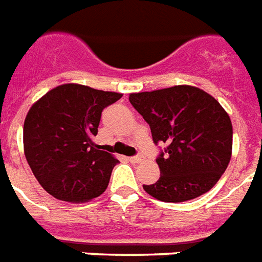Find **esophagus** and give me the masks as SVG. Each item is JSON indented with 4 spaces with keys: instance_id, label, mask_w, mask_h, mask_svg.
I'll use <instances>...</instances> for the list:
<instances>
[{
    "instance_id": "obj_1",
    "label": "esophagus",
    "mask_w": 262,
    "mask_h": 262,
    "mask_svg": "<svg viewBox=\"0 0 262 262\" xmlns=\"http://www.w3.org/2000/svg\"><path fill=\"white\" fill-rule=\"evenodd\" d=\"M129 161H130V162H133V164H139V162H141V161H143V156L130 157V158H129Z\"/></svg>"
}]
</instances>
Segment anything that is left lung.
Wrapping results in <instances>:
<instances>
[{
    "mask_svg": "<svg viewBox=\"0 0 262 262\" xmlns=\"http://www.w3.org/2000/svg\"><path fill=\"white\" fill-rule=\"evenodd\" d=\"M129 101L150 125L161 175L143 189L165 203L193 200L211 190L232 157V122L220 102L199 87L132 93Z\"/></svg>",
    "mask_w": 262,
    "mask_h": 262,
    "instance_id": "1",
    "label": "left lung"
}]
</instances>
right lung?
<instances>
[{
	"label": "right lung",
	"instance_id": "1",
	"mask_svg": "<svg viewBox=\"0 0 262 262\" xmlns=\"http://www.w3.org/2000/svg\"><path fill=\"white\" fill-rule=\"evenodd\" d=\"M121 97L68 83L33 104L23 125V148L33 175L48 194L86 203L105 191L118 160L93 139L102 110Z\"/></svg>",
	"mask_w": 262,
	"mask_h": 262
}]
</instances>
